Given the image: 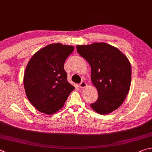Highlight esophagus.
Segmentation results:
<instances>
[{
    "label": "esophagus",
    "instance_id": "1",
    "mask_svg": "<svg viewBox=\"0 0 152 152\" xmlns=\"http://www.w3.org/2000/svg\"><path fill=\"white\" fill-rule=\"evenodd\" d=\"M80 88H84L87 86V84L85 82H82L80 84Z\"/></svg>",
    "mask_w": 152,
    "mask_h": 152
}]
</instances>
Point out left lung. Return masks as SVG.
Here are the masks:
<instances>
[{
  "label": "left lung",
  "mask_w": 152,
  "mask_h": 152,
  "mask_svg": "<svg viewBox=\"0 0 152 152\" xmlns=\"http://www.w3.org/2000/svg\"><path fill=\"white\" fill-rule=\"evenodd\" d=\"M77 52L91 66V80L98 98L91 107L100 114L118 109L129 93L132 68L129 60L119 49L105 42L76 46Z\"/></svg>",
  "instance_id": "8db88e82"
}]
</instances>
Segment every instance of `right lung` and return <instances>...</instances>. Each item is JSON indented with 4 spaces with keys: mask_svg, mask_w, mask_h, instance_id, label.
<instances>
[{
    "mask_svg": "<svg viewBox=\"0 0 152 152\" xmlns=\"http://www.w3.org/2000/svg\"><path fill=\"white\" fill-rule=\"evenodd\" d=\"M74 46L51 44L33 55L24 74V87L30 103L48 115L60 110L74 87L67 80L64 66Z\"/></svg>",
    "mask_w": 152,
    "mask_h": 152,
    "instance_id": "obj_1",
    "label": "right lung"
}]
</instances>
